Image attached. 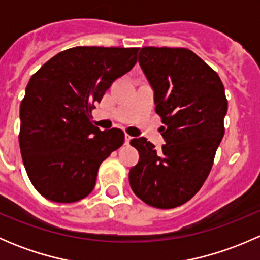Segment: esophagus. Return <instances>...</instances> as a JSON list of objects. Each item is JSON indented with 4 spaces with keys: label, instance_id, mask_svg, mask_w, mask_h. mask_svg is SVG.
Listing matches in <instances>:
<instances>
[{
    "label": "esophagus",
    "instance_id": "esophagus-1",
    "mask_svg": "<svg viewBox=\"0 0 260 260\" xmlns=\"http://www.w3.org/2000/svg\"><path fill=\"white\" fill-rule=\"evenodd\" d=\"M131 140H132V137H131V136H128V135H125V145H129Z\"/></svg>",
    "mask_w": 260,
    "mask_h": 260
}]
</instances>
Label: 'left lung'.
Masks as SVG:
<instances>
[{
	"label": "left lung",
	"instance_id": "8db88e82",
	"mask_svg": "<svg viewBox=\"0 0 260 260\" xmlns=\"http://www.w3.org/2000/svg\"><path fill=\"white\" fill-rule=\"evenodd\" d=\"M141 68L154 90L166 143L158 152L135 138L140 161L129 171L133 192L147 205L174 209L187 203L208 179L224 137L228 101L216 72L185 48H142Z\"/></svg>",
	"mask_w": 260,
	"mask_h": 260
}]
</instances>
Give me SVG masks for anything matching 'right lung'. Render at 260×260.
<instances>
[{
    "mask_svg": "<svg viewBox=\"0 0 260 260\" xmlns=\"http://www.w3.org/2000/svg\"><path fill=\"white\" fill-rule=\"evenodd\" d=\"M138 50L77 46L31 77L20 107L18 141L28 179L45 199L69 204L88 196L102 162L123 145V131L102 132L91 111L135 67Z\"/></svg>",
    "mask_w": 260,
    "mask_h": 260,
    "instance_id": "1",
    "label": "right lung"
}]
</instances>
